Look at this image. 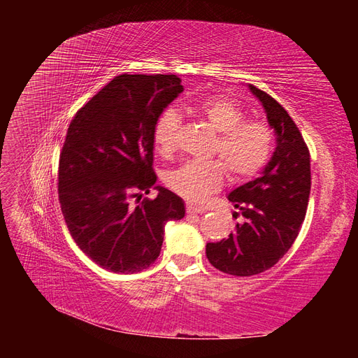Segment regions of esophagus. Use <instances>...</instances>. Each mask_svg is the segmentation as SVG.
Returning a JSON list of instances; mask_svg holds the SVG:
<instances>
[{"instance_id":"1","label":"esophagus","mask_w":358,"mask_h":358,"mask_svg":"<svg viewBox=\"0 0 358 358\" xmlns=\"http://www.w3.org/2000/svg\"><path fill=\"white\" fill-rule=\"evenodd\" d=\"M187 212L188 213H203L204 209L197 208V206H192V204H187Z\"/></svg>"}]
</instances>
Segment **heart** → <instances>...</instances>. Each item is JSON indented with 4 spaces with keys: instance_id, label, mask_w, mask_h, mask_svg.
I'll list each match as a JSON object with an SVG mask.
<instances>
[{
    "instance_id": "1",
    "label": "heart",
    "mask_w": 358,
    "mask_h": 358,
    "mask_svg": "<svg viewBox=\"0 0 358 358\" xmlns=\"http://www.w3.org/2000/svg\"><path fill=\"white\" fill-rule=\"evenodd\" d=\"M197 110L218 133L213 154L222 161H187L166 178L171 191L192 203H201L218 191L227 171L233 180L254 178L266 167L273 152L272 129L263 122L245 121L243 109L233 100L210 96L197 106ZM179 124V115L173 107L158 116L154 145L161 155L175 152Z\"/></svg>"
}]
</instances>
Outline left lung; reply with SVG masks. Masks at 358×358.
<instances>
[{
  "mask_svg": "<svg viewBox=\"0 0 358 358\" xmlns=\"http://www.w3.org/2000/svg\"><path fill=\"white\" fill-rule=\"evenodd\" d=\"M276 136L275 152L259 178L229 194L245 221L227 239L206 245V257L221 272L252 276L273 267L297 239L310 192V155L288 112L249 85ZM237 215V212H236Z\"/></svg>",
  "mask_w": 358,
  "mask_h": 358,
  "instance_id": "8db88e82",
  "label": "left lung"
}]
</instances>
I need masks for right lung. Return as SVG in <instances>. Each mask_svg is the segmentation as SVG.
Wrapping results in <instances>:
<instances>
[{"label":"right lung","instance_id":"right-lung-1","mask_svg":"<svg viewBox=\"0 0 358 358\" xmlns=\"http://www.w3.org/2000/svg\"><path fill=\"white\" fill-rule=\"evenodd\" d=\"M182 91L175 74H121L70 122L59 155L61 210L74 242L110 272L154 264L164 225L185 216L182 199L166 188L155 187L154 200L142 199L157 182L155 122Z\"/></svg>","mask_w":358,"mask_h":358}]
</instances>
